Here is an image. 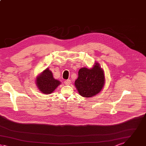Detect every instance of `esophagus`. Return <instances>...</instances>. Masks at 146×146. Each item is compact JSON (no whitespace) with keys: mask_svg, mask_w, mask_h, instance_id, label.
Returning <instances> with one entry per match:
<instances>
[{"mask_svg":"<svg viewBox=\"0 0 146 146\" xmlns=\"http://www.w3.org/2000/svg\"><path fill=\"white\" fill-rule=\"evenodd\" d=\"M64 83H65V84H67V85L70 84L71 83V80H70V79L66 80L64 81Z\"/></svg>","mask_w":146,"mask_h":146,"instance_id":"34e87169","label":"esophagus"}]
</instances>
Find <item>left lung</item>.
<instances>
[{
  "mask_svg": "<svg viewBox=\"0 0 146 146\" xmlns=\"http://www.w3.org/2000/svg\"><path fill=\"white\" fill-rule=\"evenodd\" d=\"M105 80L103 70L98 63H95L91 69L83 67L79 70L78 78L75 81V85L80 96L89 98L102 90Z\"/></svg>",
  "mask_w": 146,
  "mask_h": 146,
  "instance_id": "8db88e82",
  "label": "left lung"
}]
</instances>
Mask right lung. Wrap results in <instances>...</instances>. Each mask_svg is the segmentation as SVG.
<instances>
[{
    "instance_id": "add662e5",
    "label": "right lung",
    "mask_w": 146,
    "mask_h": 146,
    "mask_svg": "<svg viewBox=\"0 0 146 146\" xmlns=\"http://www.w3.org/2000/svg\"><path fill=\"white\" fill-rule=\"evenodd\" d=\"M36 82L40 91L46 94L52 93L61 84L59 80L53 78L52 72L49 68H46L37 76Z\"/></svg>"
}]
</instances>
